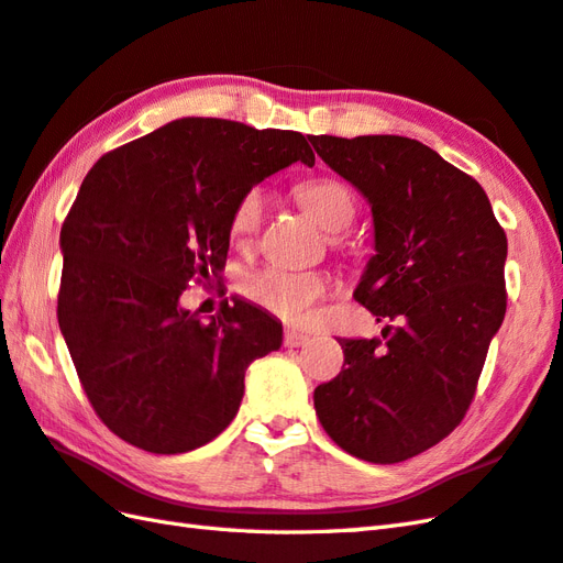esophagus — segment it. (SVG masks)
I'll return each instance as SVG.
<instances>
[{"label": "esophagus", "mask_w": 563, "mask_h": 563, "mask_svg": "<svg viewBox=\"0 0 563 563\" xmlns=\"http://www.w3.org/2000/svg\"><path fill=\"white\" fill-rule=\"evenodd\" d=\"M308 341H310V336L303 334V332H296V329H286V332H284V346L286 349H300V346H306Z\"/></svg>", "instance_id": "esophagus-1"}]
</instances>
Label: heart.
<instances>
[{
  "label": "heart",
  "mask_w": 563,
  "mask_h": 563,
  "mask_svg": "<svg viewBox=\"0 0 563 563\" xmlns=\"http://www.w3.org/2000/svg\"><path fill=\"white\" fill-rule=\"evenodd\" d=\"M296 200L314 222L327 231L346 229L355 217V198L346 184L332 176H318L296 186ZM263 190L249 188L231 210L229 231L236 241H251L263 217ZM243 294L255 306L284 322H306L312 308L329 296L332 282L324 272H294L284 267H263L245 274Z\"/></svg>",
  "instance_id": "obj_1"
}]
</instances>
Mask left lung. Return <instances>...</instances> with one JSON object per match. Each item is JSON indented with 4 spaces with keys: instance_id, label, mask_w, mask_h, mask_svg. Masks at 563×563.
Wrapping results in <instances>:
<instances>
[{
    "instance_id": "8db88e82",
    "label": "left lung",
    "mask_w": 563,
    "mask_h": 563,
    "mask_svg": "<svg viewBox=\"0 0 563 563\" xmlns=\"http://www.w3.org/2000/svg\"><path fill=\"white\" fill-rule=\"evenodd\" d=\"M373 208L375 255L353 298L387 320L339 339L341 373L314 389L324 432L369 463H399L454 432L506 312V234L473 176L404 135H310Z\"/></svg>"
}]
</instances>
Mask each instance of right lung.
Segmentation results:
<instances>
[{"label": "right lung", "mask_w": 563, "mask_h": 563, "mask_svg": "<svg viewBox=\"0 0 563 563\" xmlns=\"http://www.w3.org/2000/svg\"><path fill=\"white\" fill-rule=\"evenodd\" d=\"M303 133L188 117L102 155L62 224L57 318L90 406L123 442L186 454L239 413L245 369L282 322L245 300L210 322L181 308L227 265L236 200L294 162Z\"/></svg>", "instance_id": "obj_1"}]
</instances>
